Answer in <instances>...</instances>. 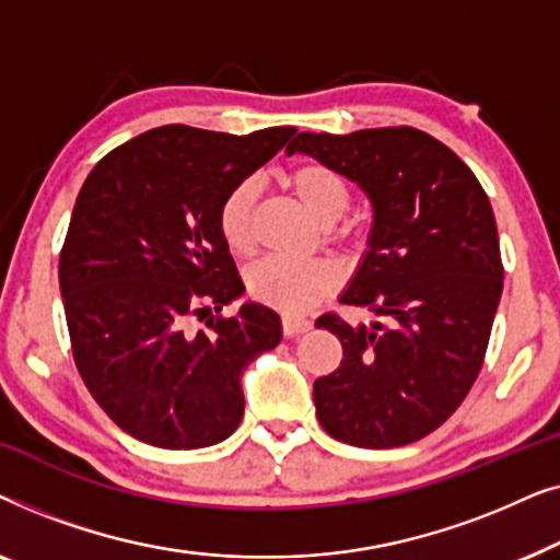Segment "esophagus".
Wrapping results in <instances>:
<instances>
[{"label":"esophagus","mask_w":560,"mask_h":560,"mask_svg":"<svg viewBox=\"0 0 560 560\" xmlns=\"http://www.w3.org/2000/svg\"><path fill=\"white\" fill-rule=\"evenodd\" d=\"M313 324L308 318H295V316H282V334L285 336H298L311 331Z\"/></svg>","instance_id":"esophagus-1"}]
</instances>
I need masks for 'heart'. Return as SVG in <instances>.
<instances>
[{
    "instance_id": "obj_1",
    "label": "heart",
    "mask_w": 560,
    "mask_h": 560,
    "mask_svg": "<svg viewBox=\"0 0 560 560\" xmlns=\"http://www.w3.org/2000/svg\"><path fill=\"white\" fill-rule=\"evenodd\" d=\"M282 183L293 190L305 211L320 224H334L347 213L351 190L343 175L326 163H298L282 173ZM257 190L249 180L236 183L221 198L217 226L221 240L234 255H247L252 249V211ZM339 285V270L326 259L295 262L285 257H265L247 272V290L255 301L270 305L288 316H301L313 305L331 295Z\"/></svg>"
}]
</instances>
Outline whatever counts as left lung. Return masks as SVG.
Masks as SVG:
<instances>
[{
    "instance_id": "obj_1",
    "label": "left lung",
    "mask_w": 560,
    "mask_h": 560,
    "mask_svg": "<svg viewBox=\"0 0 560 560\" xmlns=\"http://www.w3.org/2000/svg\"><path fill=\"white\" fill-rule=\"evenodd\" d=\"M293 152L357 180L374 209L341 303L382 320H316L343 349L313 382L318 423L349 446H408L454 416L485 364L504 278L492 206L471 167L416 127L301 132Z\"/></svg>"
}]
</instances>
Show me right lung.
Returning <instances> with one entry per match:
<instances>
[{
  "instance_id": "obj_1",
  "label": "right lung",
  "mask_w": 560,
  "mask_h": 560,
  "mask_svg": "<svg viewBox=\"0 0 560 560\" xmlns=\"http://www.w3.org/2000/svg\"><path fill=\"white\" fill-rule=\"evenodd\" d=\"M293 135L158 127L83 183L58 262L66 324L83 385L132 439L203 448L242 423V372L282 328L259 303L221 313L244 285L217 211Z\"/></svg>"
}]
</instances>
